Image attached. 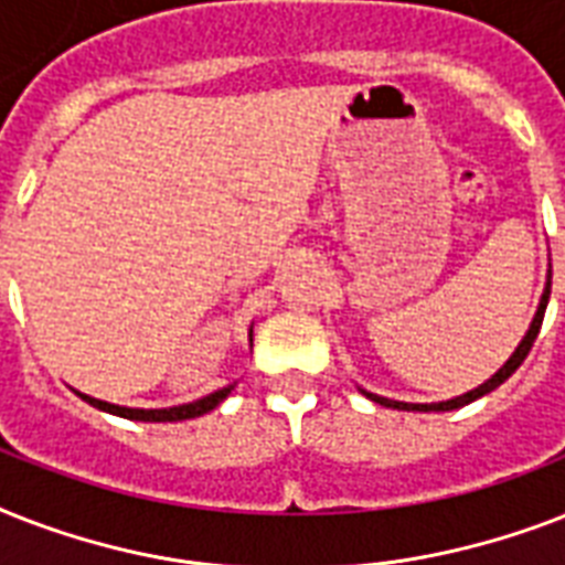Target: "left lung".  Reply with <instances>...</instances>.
Segmentation results:
<instances>
[{
	"label": "left lung",
	"instance_id": "1",
	"mask_svg": "<svg viewBox=\"0 0 565 565\" xmlns=\"http://www.w3.org/2000/svg\"><path fill=\"white\" fill-rule=\"evenodd\" d=\"M548 296H552V273H548V281H545V290H543V299H540V308H536V317L534 322H531V328H527V334L522 337V343L516 345V352L510 354V361L501 366L495 375L490 377V381H483L481 386H475V390H469V393L457 395V398H448V402H437V404H407V402H393V398H384V395H375V393H366V390H361L366 398H372V402L384 404V407H393V411H422V413H430V411H457V407H463V404L475 402V398H481V395L492 393L495 386H501L504 381H508L513 372L522 366V361L527 358V352H531V345H534L536 334H540V328H543V317H545V305H548Z\"/></svg>",
	"mask_w": 565,
	"mask_h": 565
}]
</instances>
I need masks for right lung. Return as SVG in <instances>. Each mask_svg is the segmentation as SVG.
I'll return each instance as SVG.
<instances>
[{
    "instance_id": "1",
    "label": "right lung",
    "mask_w": 565,
    "mask_h": 565,
    "mask_svg": "<svg viewBox=\"0 0 565 565\" xmlns=\"http://www.w3.org/2000/svg\"><path fill=\"white\" fill-rule=\"evenodd\" d=\"M252 337V334H248ZM234 390V384L222 386V390H216V393L204 395V398H199V402H190V404H179V407H161V411H143V407H119V404H108L102 402V398H93V395H84L78 393L87 404H93V407H99V411L105 413H114V416H122V419H135V422H181V419H195V416H202V413L213 411L216 404L225 398V395Z\"/></svg>"
}]
</instances>
